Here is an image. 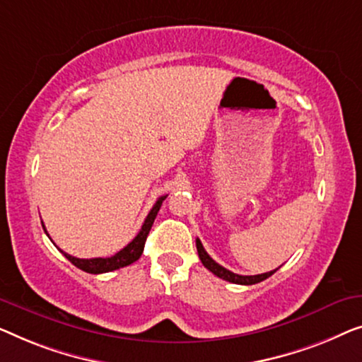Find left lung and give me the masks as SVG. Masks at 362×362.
<instances>
[{
  "instance_id": "1",
  "label": "left lung",
  "mask_w": 362,
  "mask_h": 362,
  "mask_svg": "<svg viewBox=\"0 0 362 362\" xmlns=\"http://www.w3.org/2000/svg\"><path fill=\"white\" fill-rule=\"evenodd\" d=\"M197 251H198V257H200V261L203 266H205L208 271L215 274L216 277L223 279V281H228V282H233V284H239V285H252V284H257V282H262L266 281L267 277H271L274 272L277 271H271V272H266V274H257V276H239V274H234L231 271H228L220 264L213 261V259L208 256V252L205 251V247H203V244L200 239H197Z\"/></svg>"
}]
</instances>
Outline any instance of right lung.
<instances>
[{
    "mask_svg": "<svg viewBox=\"0 0 362 362\" xmlns=\"http://www.w3.org/2000/svg\"><path fill=\"white\" fill-rule=\"evenodd\" d=\"M165 198H167V195L160 197L159 200L156 202V205L152 206V210L149 211V215H147L144 225H142L141 231L137 233V236L132 239L128 246L121 249L119 252H116L115 256H111V257H93V259H78V257L70 256V254L64 252V251H60V252H62L64 256L74 264V266H77L78 269H81V271H85L88 274H105V272H111V271H116V269L129 266V264L136 262L137 259L141 257L142 251H144V244H146L147 234H149L151 228H152V223H154L157 213H159V210H160L162 202H164ZM42 228L45 231L44 223H42ZM45 234H47V231H45ZM47 236H49V234H47Z\"/></svg>",
    "mask_w": 362,
    "mask_h": 362,
    "instance_id": "add662e5",
    "label": "right lung"
}]
</instances>
